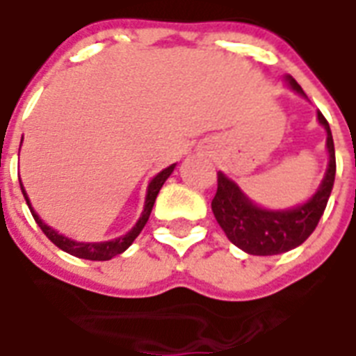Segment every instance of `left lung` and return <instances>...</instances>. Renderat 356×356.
Instances as JSON below:
<instances>
[{
    "label": "left lung",
    "instance_id": "left-lung-1",
    "mask_svg": "<svg viewBox=\"0 0 356 356\" xmlns=\"http://www.w3.org/2000/svg\"><path fill=\"white\" fill-rule=\"evenodd\" d=\"M286 81L296 92L305 96L301 85L291 76H286ZM318 120L327 131L329 167L318 191L301 206L290 209L260 208L239 189L236 181L217 172V193L211 200V211L227 238L245 252L254 256L282 254L305 243L318 227L329 202L336 175L334 140L329 122L321 113H318Z\"/></svg>",
    "mask_w": 356,
    "mask_h": 356
}]
</instances>
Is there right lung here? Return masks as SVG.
<instances>
[{
  "label": "right lung",
  "instance_id": "1",
  "mask_svg": "<svg viewBox=\"0 0 356 356\" xmlns=\"http://www.w3.org/2000/svg\"><path fill=\"white\" fill-rule=\"evenodd\" d=\"M172 170H175V165H170V167H167V169L161 170V172H159L158 176H154L152 181L148 184L145 209H143V213H140L139 221L135 222V227L131 228L128 234L120 236V238L111 239V241H100V243H79V241H74V239L66 238V236L59 234L51 227H48V225H46V222H44L42 219L37 216V213H35V209L31 208V202H29V198H27L26 189H24V186H22V184L20 186H22V193H24V197H26L27 206H29L33 217H35V221H37V225L40 227V230L46 234V238H48L51 243H55L60 250H65V252H68V254L78 256V258H83V260L104 261V260H111L113 256L120 254V252H124V250L128 249L129 245L134 243L135 238L139 236L140 230H143V228H145V225H147L148 217H150V213H152L154 202H156V197H158L159 189L163 187L165 180H167L170 175H172Z\"/></svg>",
  "mask_w": 356,
  "mask_h": 356
}]
</instances>
